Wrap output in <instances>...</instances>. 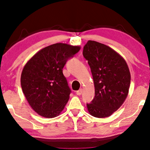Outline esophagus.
I'll list each match as a JSON object with an SVG mask.
<instances>
[{
    "mask_svg": "<svg viewBox=\"0 0 150 150\" xmlns=\"http://www.w3.org/2000/svg\"><path fill=\"white\" fill-rule=\"evenodd\" d=\"M82 93H83V89H80L79 91H76V94L78 96H81Z\"/></svg>",
    "mask_w": 150,
    "mask_h": 150,
    "instance_id": "1",
    "label": "esophagus"
}]
</instances>
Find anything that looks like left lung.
Instances as JSON below:
<instances>
[{
  "mask_svg": "<svg viewBox=\"0 0 150 150\" xmlns=\"http://www.w3.org/2000/svg\"><path fill=\"white\" fill-rule=\"evenodd\" d=\"M83 54L93 76L95 97L87 104L91 115L107 117L115 112L128 96L130 73L126 61L109 46L89 40Z\"/></svg>",
  "mask_w": 150,
  "mask_h": 150,
  "instance_id": "1",
  "label": "left lung"
}]
</instances>
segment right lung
Instances as JSON below:
<instances>
[{
  "label": "right lung",
  "mask_w": 150,
  "mask_h": 150,
  "mask_svg": "<svg viewBox=\"0 0 150 150\" xmlns=\"http://www.w3.org/2000/svg\"><path fill=\"white\" fill-rule=\"evenodd\" d=\"M80 49L79 46L57 43L38 51L24 65L20 79L22 91L40 115L55 117L65 108L71 90L63 68Z\"/></svg>",
  "instance_id": "1"
}]
</instances>
